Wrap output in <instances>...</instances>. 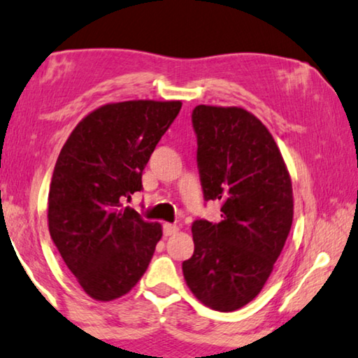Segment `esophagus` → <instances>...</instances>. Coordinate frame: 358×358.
<instances>
[{"label": "esophagus", "instance_id": "34e87169", "mask_svg": "<svg viewBox=\"0 0 358 358\" xmlns=\"http://www.w3.org/2000/svg\"><path fill=\"white\" fill-rule=\"evenodd\" d=\"M179 231V228L176 227V224H171V223H165L163 224V234L165 236H173Z\"/></svg>", "mask_w": 358, "mask_h": 358}]
</instances>
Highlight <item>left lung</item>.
<instances>
[{
	"label": "left lung",
	"mask_w": 358,
	"mask_h": 358,
	"mask_svg": "<svg viewBox=\"0 0 358 358\" xmlns=\"http://www.w3.org/2000/svg\"><path fill=\"white\" fill-rule=\"evenodd\" d=\"M206 201L222 203V222L196 220L195 252L182 262L199 302L229 313L258 296L291 231L292 182L267 127L241 106L198 105L192 115Z\"/></svg>",
	"instance_id": "left-lung-1"
}]
</instances>
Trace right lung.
<instances>
[{
    "instance_id": "right-lung-1",
    "label": "right lung",
    "mask_w": 358,
    "mask_h": 358,
    "mask_svg": "<svg viewBox=\"0 0 358 358\" xmlns=\"http://www.w3.org/2000/svg\"><path fill=\"white\" fill-rule=\"evenodd\" d=\"M180 106V100L105 103L81 119L61 149L50 184L48 231L94 300L130 292L162 239V224L143 220L125 201L143 189V169Z\"/></svg>"
}]
</instances>
